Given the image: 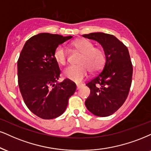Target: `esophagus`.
I'll return each mask as SVG.
<instances>
[{"label":"esophagus","instance_id":"obj_1","mask_svg":"<svg viewBox=\"0 0 151 151\" xmlns=\"http://www.w3.org/2000/svg\"><path fill=\"white\" fill-rule=\"evenodd\" d=\"M83 86V84H77L76 85V88H77V90H79V89H81Z\"/></svg>","mask_w":151,"mask_h":151}]
</instances>
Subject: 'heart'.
I'll use <instances>...</instances> for the list:
<instances>
[{
	"label": "heart",
	"mask_w": 151,
	"mask_h": 151,
	"mask_svg": "<svg viewBox=\"0 0 151 151\" xmlns=\"http://www.w3.org/2000/svg\"><path fill=\"white\" fill-rule=\"evenodd\" d=\"M73 46L82 56L78 66H69L64 70L66 78L75 83H81L87 77L89 69L91 72L99 71L106 61V54L101 47H94V44L87 39H81L73 42ZM54 57L57 63L64 65L67 60V53L64 45H59L54 52Z\"/></svg>",
	"instance_id": "heart-1"
}]
</instances>
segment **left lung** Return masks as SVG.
<instances>
[{"instance_id": "left-lung-1", "label": "left lung", "mask_w": 151, "mask_h": 151, "mask_svg": "<svg viewBox=\"0 0 151 151\" xmlns=\"http://www.w3.org/2000/svg\"><path fill=\"white\" fill-rule=\"evenodd\" d=\"M83 36L101 44L106 54L102 70L86 84L90 94L85 106L96 116H109L122 106L129 94L133 73L129 51L113 35L97 32Z\"/></svg>"}]
</instances>
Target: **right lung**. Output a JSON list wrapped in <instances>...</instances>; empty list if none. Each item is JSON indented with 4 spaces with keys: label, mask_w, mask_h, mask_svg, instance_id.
<instances>
[{
    "label": "right lung",
    "mask_w": 151,
    "mask_h": 151,
    "mask_svg": "<svg viewBox=\"0 0 151 151\" xmlns=\"http://www.w3.org/2000/svg\"><path fill=\"white\" fill-rule=\"evenodd\" d=\"M72 38L48 33H39L24 44L17 61L18 84L27 106L45 120L60 116L68 99L76 90L75 83L58 80L61 70L54 57L59 45Z\"/></svg>",
    "instance_id": "obj_1"
}]
</instances>
